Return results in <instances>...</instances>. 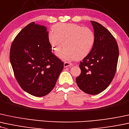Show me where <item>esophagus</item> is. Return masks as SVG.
I'll list each match as a JSON object with an SVG mask.
<instances>
[{"label":"esophagus","instance_id":"esophagus-1","mask_svg":"<svg viewBox=\"0 0 129 129\" xmlns=\"http://www.w3.org/2000/svg\"><path fill=\"white\" fill-rule=\"evenodd\" d=\"M73 66V63H70L69 62H65L64 63H63V67L65 68L66 67H71Z\"/></svg>","mask_w":129,"mask_h":129}]
</instances>
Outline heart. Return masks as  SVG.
I'll list each match as a JSON object with an SVG mask.
<instances>
[{"label": "heart", "mask_w": 129, "mask_h": 129, "mask_svg": "<svg viewBox=\"0 0 129 129\" xmlns=\"http://www.w3.org/2000/svg\"><path fill=\"white\" fill-rule=\"evenodd\" d=\"M56 56L62 54L63 60L82 59L89 55L95 42L93 31L75 23H58L53 26L48 37Z\"/></svg>", "instance_id": "1"}]
</instances>
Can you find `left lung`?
I'll use <instances>...</instances> for the list:
<instances>
[{
    "label": "left lung",
    "instance_id": "1",
    "mask_svg": "<svg viewBox=\"0 0 129 129\" xmlns=\"http://www.w3.org/2000/svg\"><path fill=\"white\" fill-rule=\"evenodd\" d=\"M95 42L91 52L80 62L81 73L76 83L83 92L95 95L102 92L111 83L118 63L119 50L111 32L100 23L91 21Z\"/></svg>",
    "mask_w": 129,
    "mask_h": 129
}]
</instances>
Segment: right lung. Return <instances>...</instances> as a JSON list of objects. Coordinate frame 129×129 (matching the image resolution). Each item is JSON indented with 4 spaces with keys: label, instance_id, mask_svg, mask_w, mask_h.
I'll list each match as a JSON object with an SVG mask.
<instances>
[{
    "label": "right lung",
    "instance_id": "1",
    "mask_svg": "<svg viewBox=\"0 0 129 129\" xmlns=\"http://www.w3.org/2000/svg\"><path fill=\"white\" fill-rule=\"evenodd\" d=\"M46 26L32 22L14 40L10 62L21 88L36 97L46 95L55 87L63 63L52 52Z\"/></svg>",
    "mask_w": 129,
    "mask_h": 129
}]
</instances>
